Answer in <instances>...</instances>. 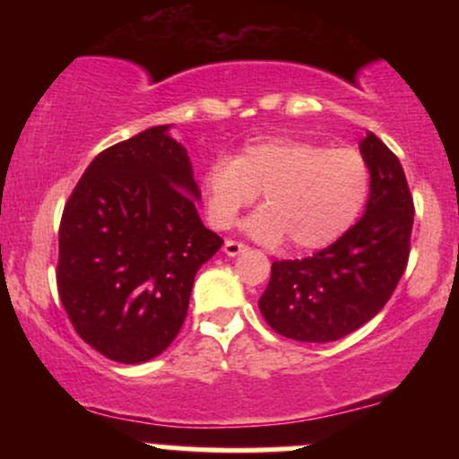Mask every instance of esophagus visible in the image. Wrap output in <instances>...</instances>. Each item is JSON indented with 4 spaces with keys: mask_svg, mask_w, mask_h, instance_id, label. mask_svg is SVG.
I'll return each mask as SVG.
<instances>
[{
    "mask_svg": "<svg viewBox=\"0 0 459 459\" xmlns=\"http://www.w3.org/2000/svg\"><path fill=\"white\" fill-rule=\"evenodd\" d=\"M222 250L226 256H237V255H241V252H246L247 247L244 244H239V241H226Z\"/></svg>",
    "mask_w": 459,
    "mask_h": 459,
    "instance_id": "obj_1",
    "label": "esophagus"
}]
</instances>
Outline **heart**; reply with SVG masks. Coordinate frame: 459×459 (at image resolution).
<instances>
[{"instance_id":"heart-1","label":"heart","mask_w":459,"mask_h":459,"mask_svg":"<svg viewBox=\"0 0 459 459\" xmlns=\"http://www.w3.org/2000/svg\"><path fill=\"white\" fill-rule=\"evenodd\" d=\"M371 172L356 149H328L310 140L265 135L233 157H218L203 175L204 207L218 229H229L259 192L265 207L244 222L261 244L284 237L298 250H319L339 239L365 207Z\"/></svg>"}]
</instances>
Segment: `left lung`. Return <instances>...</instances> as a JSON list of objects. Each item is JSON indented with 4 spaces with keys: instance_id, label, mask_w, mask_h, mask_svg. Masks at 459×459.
Returning <instances> with one entry per match:
<instances>
[{
    "instance_id": "8db88e82",
    "label": "left lung",
    "mask_w": 459,
    "mask_h": 459,
    "mask_svg": "<svg viewBox=\"0 0 459 459\" xmlns=\"http://www.w3.org/2000/svg\"><path fill=\"white\" fill-rule=\"evenodd\" d=\"M360 155L371 172L362 218L313 256L272 263L259 308L287 339L330 343L351 334L380 313L405 272L414 204L403 168L371 131Z\"/></svg>"
}]
</instances>
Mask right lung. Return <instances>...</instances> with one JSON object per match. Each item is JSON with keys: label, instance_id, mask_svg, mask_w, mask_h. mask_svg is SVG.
Here are the masks:
<instances>
[{"label": "right lung", "instance_id": "add662e5", "mask_svg": "<svg viewBox=\"0 0 459 459\" xmlns=\"http://www.w3.org/2000/svg\"><path fill=\"white\" fill-rule=\"evenodd\" d=\"M157 125L94 157L60 222L57 291L77 334L125 365L160 356L222 246L196 212L186 146Z\"/></svg>", "mask_w": 459, "mask_h": 459}]
</instances>
